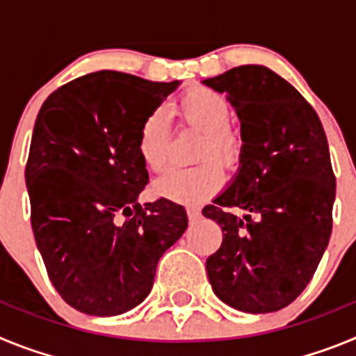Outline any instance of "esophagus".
Segmentation results:
<instances>
[{"instance_id": "1", "label": "esophagus", "mask_w": 356, "mask_h": 356, "mask_svg": "<svg viewBox=\"0 0 356 356\" xmlns=\"http://www.w3.org/2000/svg\"><path fill=\"white\" fill-rule=\"evenodd\" d=\"M187 216H188V221L194 222V221H197V219H200L201 212H200V209H196V207H188Z\"/></svg>"}]
</instances>
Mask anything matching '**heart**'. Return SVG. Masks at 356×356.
<instances>
[{
	"instance_id": "heart-1",
	"label": "heart",
	"mask_w": 356,
	"mask_h": 356,
	"mask_svg": "<svg viewBox=\"0 0 356 356\" xmlns=\"http://www.w3.org/2000/svg\"><path fill=\"white\" fill-rule=\"evenodd\" d=\"M175 114L187 127L201 130L197 139L196 159L203 162L191 168L169 169L155 181V193L165 200L200 205L221 188L222 168L209 156H217L228 169L238 168L244 155V139L241 131L229 124L232 106L222 94L209 87H193L185 90L172 105ZM171 128L162 110H153L140 122L137 135V151L143 163L151 171H162L169 159Z\"/></svg>"
}]
</instances>
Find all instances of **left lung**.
<instances>
[{
	"instance_id": "left-lung-1",
	"label": "left lung",
	"mask_w": 356,
	"mask_h": 356,
	"mask_svg": "<svg viewBox=\"0 0 356 356\" xmlns=\"http://www.w3.org/2000/svg\"><path fill=\"white\" fill-rule=\"evenodd\" d=\"M203 83L228 94L244 139L234 184L203 209L222 229L207 275L229 307L276 312L305 291L332 235L335 175L325 130L312 105L264 65H238Z\"/></svg>"
}]
</instances>
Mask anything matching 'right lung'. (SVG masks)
<instances>
[{"label":"right lung","mask_w":356,"mask_h":356,"mask_svg":"<svg viewBox=\"0 0 356 356\" xmlns=\"http://www.w3.org/2000/svg\"><path fill=\"white\" fill-rule=\"evenodd\" d=\"M180 81L97 71L62 85L37 115L26 162L31 228L53 287L89 316H119L149 294L156 264L187 229L181 205H140L146 115Z\"/></svg>","instance_id":"right-lung-1"}]
</instances>
